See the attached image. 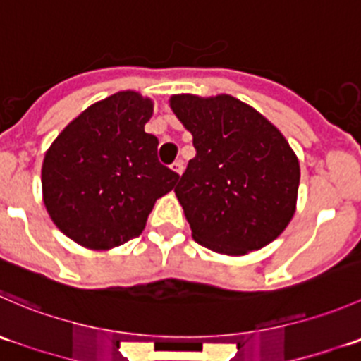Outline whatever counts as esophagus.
Instances as JSON below:
<instances>
[{
    "label": "esophagus",
    "mask_w": 361,
    "mask_h": 361,
    "mask_svg": "<svg viewBox=\"0 0 361 361\" xmlns=\"http://www.w3.org/2000/svg\"><path fill=\"white\" fill-rule=\"evenodd\" d=\"M171 167H173V171H176L178 174H181V173H183V169H185V166H183V160H181V159L174 160V162H173V166H171Z\"/></svg>",
    "instance_id": "obj_1"
}]
</instances>
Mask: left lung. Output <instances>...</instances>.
Returning a JSON list of instances; mask_svg holds the SVG:
<instances>
[{
  "instance_id": "8db88e82",
  "label": "left lung",
  "mask_w": 361,
  "mask_h": 361,
  "mask_svg": "<svg viewBox=\"0 0 361 361\" xmlns=\"http://www.w3.org/2000/svg\"><path fill=\"white\" fill-rule=\"evenodd\" d=\"M171 107L194 137L174 188L192 236L241 255L274 241L295 215L300 164L284 135L234 97L176 95Z\"/></svg>"
}]
</instances>
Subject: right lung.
<instances>
[{
    "mask_svg": "<svg viewBox=\"0 0 361 361\" xmlns=\"http://www.w3.org/2000/svg\"><path fill=\"white\" fill-rule=\"evenodd\" d=\"M152 113V100L116 93L87 107L45 153V208L70 240L95 250L127 243L174 188L180 174L159 162V139L145 132Z\"/></svg>",
    "mask_w": 361,
    "mask_h": 361,
    "instance_id": "right-lung-1",
    "label": "right lung"
}]
</instances>
